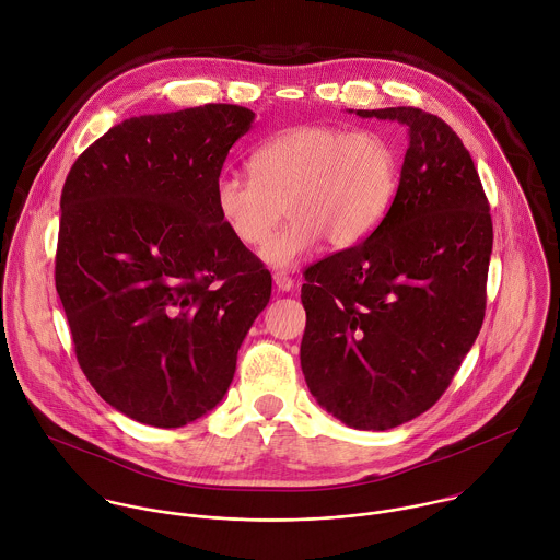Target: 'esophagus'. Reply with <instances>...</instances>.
<instances>
[{
	"label": "esophagus",
	"instance_id": "esophagus-1",
	"mask_svg": "<svg viewBox=\"0 0 560 560\" xmlns=\"http://www.w3.org/2000/svg\"><path fill=\"white\" fill-rule=\"evenodd\" d=\"M272 281H275V285H277L281 292H290V290L294 288V279H292L285 270H277V272L272 275Z\"/></svg>",
	"mask_w": 560,
	"mask_h": 560
}]
</instances>
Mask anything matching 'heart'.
I'll use <instances>...</instances> for the list:
<instances>
[{"mask_svg":"<svg viewBox=\"0 0 560 560\" xmlns=\"http://www.w3.org/2000/svg\"><path fill=\"white\" fill-rule=\"evenodd\" d=\"M399 180V148L382 130L303 124L266 139L250 156V176L222 172L213 205L244 246L261 244L283 209L290 218L261 257L285 268L323 237L338 250L364 242L390 211Z\"/></svg>","mask_w":560,"mask_h":560,"instance_id":"b5f03b06","label":"heart"}]
</instances>
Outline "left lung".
<instances>
[{
  "label": "left lung",
  "instance_id": "left-lung-1",
  "mask_svg": "<svg viewBox=\"0 0 560 560\" xmlns=\"http://www.w3.org/2000/svg\"><path fill=\"white\" fill-rule=\"evenodd\" d=\"M408 126L399 191L358 246L305 270L301 369L345 425L384 432L430 410L487 310L493 222L460 137L415 106L358 110Z\"/></svg>",
  "mask_w": 560,
  "mask_h": 560
}]
</instances>
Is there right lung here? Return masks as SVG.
I'll return each instance as SVG.
<instances>
[{
    "instance_id": "1",
    "label": "right lung",
    "mask_w": 560,
    "mask_h": 560,
    "mask_svg": "<svg viewBox=\"0 0 560 560\" xmlns=\"http://www.w3.org/2000/svg\"><path fill=\"white\" fill-rule=\"evenodd\" d=\"M253 119L237 104L130 117L67 174L56 292L82 373L139 423L183 428L213 410L270 301V272L213 205Z\"/></svg>"
}]
</instances>
